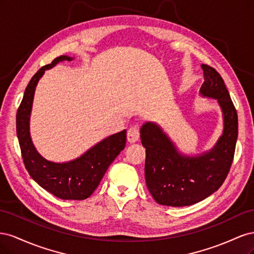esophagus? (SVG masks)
I'll list each match as a JSON object with an SVG mask.
<instances>
[{
  "instance_id": "obj_1",
  "label": "esophagus",
  "mask_w": 254,
  "mask_h": 254,
  "mask_svg": "<svg viewBox=\"0 0 254 254\" xmlns=\"http://www.w3.org/2000/svg\"><path fill=\"white\" fill-rule=\"evenodd\" d=\"M140 137V131L139 128L136 126H132L128 129L127 132V140L129 143H135Z\"/></svg>"
}]
</instances>
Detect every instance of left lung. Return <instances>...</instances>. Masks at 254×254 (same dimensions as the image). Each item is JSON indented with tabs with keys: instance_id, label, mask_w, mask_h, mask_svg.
<instances>
[{
	"instance_id": "left-lung-1",
	"label": "left lung",
	"mask_w": 254,
	"mask_h": 254,
	"mask_svg": "<svg viewBox=\"0 0 254 254\" xmlns=\"http://www.w3.org/2000/svg\"><path fill=\"white\" fill-rule=\"evenodd\" d=\"M201 67L204 81L199 93L216 99L224 120L222 133L213 148L189 156L178 150L156 123L146 122L140 130L146 148V186L159 204L187 206L203 200L221 187L232 164L238 132L235 107L219 73L206 64Z\"/></svg>"
}]
</instances>
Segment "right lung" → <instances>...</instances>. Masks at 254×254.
Returning a JSON list of instances; mask_svg holds the SVG:
<instances>
[{"label":"right lung","mask_w":254,"mask_h":254,"mask_svg":"<svg viewBox=\"0 0 254 254\" xmlns=\"http://www.w3.org/2000/svg\"><path fill=\"white\" fill-rule=\"evenodd\" d=\"M73 59L65 55L57 57L33 76L17 112V135L26 170L42 189L64 200H82L92 195L109 165L125 148L126 130L105 137L80 157L63 163L43 158L37 151L29 132L30 113L38 81L49 68L61 61Z\"/></svg>","instance_id":"obj_1"}]
</instances>
